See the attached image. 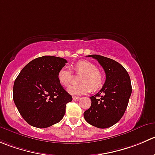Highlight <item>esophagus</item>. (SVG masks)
<instances>
[{"label":"esophagus","mask_w":155,"mask_h":155,"mask_svg":"<svg viewBox=\"0 0 155 155\" xmlns=\"http://www.w3.org/2000/svg\"><path fill=\"white\" fill-rule=\"evenodd\" d=\"M73 100L75 101H77L79 100V97H76V96H73Z\"/></svg>","instance_id":"obj_1"}]
</instances>
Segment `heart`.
<instances>
[{
  "instance_id": "obj_1",
  "label": "heart",
  "mask_w": 155,
  "mask_h": 155,
  "mask_svg": "<svg viewBox=\"0 0 155 155\" xmlns=\"http://www.w3.org/2000/svg\"><path fill=\"white\" fill-rule=\"evenodd\" d=\"M75 70L78 73H84L81 79V85H73L68 88L69 93L73 95H81L89 93L91 88L97 90L103 85L104 77L98 71L97 66L88 61H81L75 65ZM60 83L64 86H68L73 78V72L67 66L62 67L58 74Z\"/></svg>"
}]
</instances>
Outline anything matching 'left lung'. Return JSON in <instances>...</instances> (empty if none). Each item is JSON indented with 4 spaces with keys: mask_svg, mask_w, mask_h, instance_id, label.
Segmentation results:
<instances>
[{
    "mask_svg": "<svg viewBox=\"0 0 155 155\" xmlns=\"http://www.w3.org/2000/svg\"><path fill=\"white\" fill-rule=\"evenodd\" d=\"M88 57L98 61L106 80L99 92L90 97L91 104L84 112V118L97 128H108L117 124L127 110L132 93L131 80L126 69L117 61L97 54Z\"/></svg>",
    "mask_w": 155,
    "mask_h": 155,
    "instance_id": "8db88e82",
    "label": "left lung"
}]
</instances>
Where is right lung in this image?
<instances>
[{
    "label": "right lung",
    "instance_id": "right-lung-1",
    "mask_svg": "<svg viewBox=\"0 0 155 155\" xmlns=\"http://www.w3.org/2000/svg\"><path fill=\"white\" fill-rule=\"evenodd\" d=\"M67 60L43 56L30 61L21 70L13 85V101L22 118L29 125L47 128L60 122L72 96L58 78Z\"/></svg>",
    "mask_w": 155,
    "mask_h": 155
}]
</instances>
